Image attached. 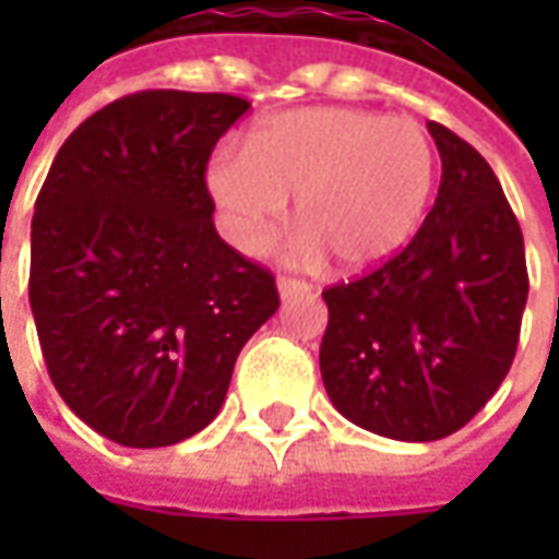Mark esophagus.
<instances>
[{
	"label": "esophagus",
	"instance_id": "esophagus-1",
	"mask_svg": "<svg viewBox=\"0 0 559 559\" xmlns=\"http://www.w3.org/2000/svg\"><path fill=\"white\" fill-rule=\"evenodd\" d=\"M278 293L281 299H287L293 293H311V284L302 278H290V275H281L278 278Z\"/></svg>",
	"mask_w": 559,
	"mask_h": 559
}]
</instances>
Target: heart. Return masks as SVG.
<instances>
[{
	"instance_id": "obj_1",
	"label": "heart",
	"mask_w": 559,
	"mask_h": 559,
	"mask_svg": "<svg viewBox=\"0 0 559 559\" xmlns=\"http://www.w3.org/2000/svg\"><path fill=\"white\" fill-rule=\"evenodd\" d=\"M437 158L425 128L356 107H302L251 128L245 155L221 152L206 173L230 239L257 251L293 200L299 260L341 272L377 266L419 227Z\"/></svg>"
}]
</instances>
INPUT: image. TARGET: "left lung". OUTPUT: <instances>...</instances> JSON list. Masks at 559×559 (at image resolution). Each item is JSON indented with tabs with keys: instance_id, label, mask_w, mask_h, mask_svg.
Listing matches in <instances>:
<instances>
[{
	"instance_id": "8db88e82",
	"label": "left lung",
	"mask_w": 559,
	"mask_h": 559,
	"mask_svg": "<svg viewBox=\"0 0 559 559\" xmlns=\"http://www.w3.org/2000/svg\"><path fill=\"white\" fill-rule=\"evenodd\" d=\"M443 179L407 248L323 290L320 374L341 416L392 440L464 428L512 368L527 305L524 236L467 140L428 122Z\"/></svg>"
}]
</instances>
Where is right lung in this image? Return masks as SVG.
Returning <instances> with one entry per match:
<instances>
[{
  "instance_id": "1",
  "label": "right lung",
  "mask_w": 559,
  "mask_h": 559,
  "mask_svg": "<svg viewBox=\"0 0 559 559\" xmlns=\"http://www.w3.org/2000/svg\"><path fill=\"white\" fill-rule=\"evenodd\" d=\"M251 104L146 90L56 152L32 215L29 305L56 392L131 449L203 431L245 341L278 311L275 275L215 230L212 148Z\"/></svg>"
}]
</instances>
